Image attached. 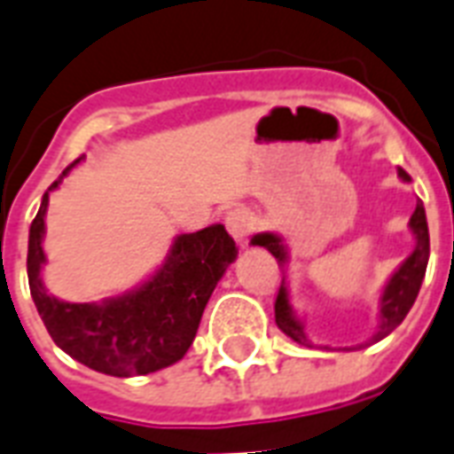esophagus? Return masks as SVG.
I'll return each instance as SVG.
<instances>
[{
  "label": "esophagus",
  "mask_w": 454,
  "mask_h": 454,
  "mask_svg": "<svg viewBox=\"0 0 454 454\" xmlns=\"http://www.w3.org/2000/svg\"><path fill=\"white\" fill-rule=\"evenodd\" d=\"M226 228L228 233L233 236L236 243H246L247 233H250V228H253V218L247 214L246 208H233V211H228L226 214Z\"/></svg>",
  "instance_id": "esophagus-1"
}]
</instances>
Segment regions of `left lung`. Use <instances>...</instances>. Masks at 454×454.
Segmentation results:
<instances>
[{
    "mask_svg": "<svg viewBox=\"0 0 454 454\" xmlns=\"http://www.w3.org/2000/svg\"><path fill=\"white\" fill-rule=\"evenodd\" d=\"M399 177L403 182H411L409 172L399 168ZM411 233L416 236V247L403 262L399 265V270L391 275V279L384 286V292L380 296V325L377 331L372 335L370 340L364 345H372V342H380L381 338L396 328V325L406 318V314L411 311V306L416 301L419 296L420 282L426 277V267H428V255H430V236H428V221H426V208H423V201H416V211L409 221ZM253 246L267 247L272 255L277 257V262L282 267V285H279V292H277V301H275V321L277 325L285 331L289 338L299 345H306V348H314V342L309 340V335L304 331V324L296 318L294 309L289 304V292H286V282H285V265L289 262V255H286V247L282 243V238L277 233H257V236L250 238ZM364 345H357V348H345V350H360Z\"/></svg>",
    "mask_w": 454,
    "mask_h": 454,
    "instance_id": "8db88e82",
    "label": "left lung"
}]
</instances>
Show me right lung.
<instances>
[{"label": "right lung", "instance_id": "obj_1", "mask_svg": "<svg viewBox=\"0 0 454 454\" xmlns=\"http://www.w3.org/2000/svg\"><path fill=\"white\" fill-rule=\"evenodd\" d=\"M82 158L65 169L63 177ZM60 177V179H63ZM28 231V286L53 342L90 370L136 377L165 370L184 357L218 279L236 260V240L221 223L175 238L165 262L145 285L102 304H70L48 294L41 277L48 194Z\"/></svg>", "mask_w": 454, "mask_h": 454}]
</instances>
